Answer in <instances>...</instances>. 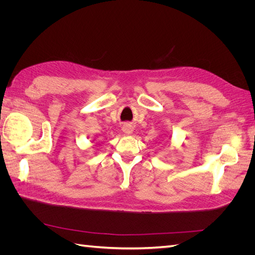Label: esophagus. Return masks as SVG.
<instances>
[{
  "label": "esophagus",
  "instance_id": "esophagus-1",
  "mask_svg": "<svg viewBox=\"0 0 255 255\" xmlns=\"http://www.w3.org/2000/svg\"><path fill=\"white\" fill-rule=\"evenodd\" d=\"M122 130H123V132H125L126 134L129 135V134L133 133V128L130 127V126H128V125H127V126H125V127L122 128Z\"/></svg>",
  "mask_w": 255,
  "mask_h": 255
}]
</instances>
